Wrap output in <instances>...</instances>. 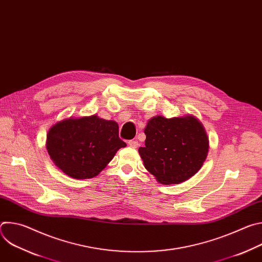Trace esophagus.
Listing matches in <instances>:
<instances>
[{
    "mask_svg": "<svg viewBox=\"0 0 262 262\" xmlns=\"http://www.w3.org/2000/svg\"><path fill=\"white\" fill-rule=\"evenodd\" d=\"M128 145H129L132 148H138V146H139V143H138V141L132 140V141H128Z\"/></svg>",
    "mask_w": 262,
    "mask_h": 262,
    "instance_id": "obj_1",
    "label": "esophagus"
}]
</instances>
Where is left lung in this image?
<instances>
[{
	"instance_id": "left-lung-1",
	"label": "left lung",
	"mask_w": 262,
	"mask_h": 262,
	"mask_svg": "<svg viewBox=\"0 0 262 262\" xmlns=\"http://www.w3.org/2000/svg\"><path fill=\"white\" fill-rule=\"evenodd\" d=\"M145 147L139 148L144 166L163 184L180 183L196 174L208 152V139L193 116L167 119L157 116L144 130Z\"/></svg>"
}]
</instances>
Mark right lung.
Returning a JSON list of instances; mask_svg holds the SVG:
<instances>
[{"instance_id": "add662e5", "label": "right lung", "mask_w": 262, "mask_h": 262, "mask_svg": "<svg viewBox=\"0 0 262 262\" xmlns=\"http://www.w3.org/2000/svg\"><path fill=\"white\" fill-rule=\"evenodd\" d=\"M125 146L119 138L118 124L96 115L58 122L50 129L47 141L55 165L77 179L98 175Z\"/></svg>"}]
</instances>
